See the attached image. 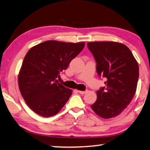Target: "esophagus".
Wrapping results in <instances>:
<instances>
[{
  "instance_id": "obj_1",
  "label": "esophagus",
  "mask_w": 150,
  "mask_h": 150,
  "mask_svg": "<svg viewBox=\"0 0 150 150\" xmlns=\"http://www.w3.org/2000/svg\"><path fill=\"white\" fill-rule=\"evenodd\" d=\"M87 91H78V92L81 93V94H85V93H87Z\"/></svg>"
}]
</instances>
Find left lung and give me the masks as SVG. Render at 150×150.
Wrapping results in <instances>:
<instances>
[{
    "mask_svg": "<svg viewBox=\"0 0 150 150\" xmlns=\"http://www.w3.org/2000/svg\"><path fill=\"white\" fill-rule=\"evenodd\" d=\"M88 47L96 62L100 77L106 78V86L97 91L92 110L103 118L120 113L135 95L139 78V66L129 48L115 42H88Z\"/></svg>",
    "mask_w": 150,
    "mask_h": 150,
    "instance_id": "1",
    "label": "left lung"
}]
</instances>
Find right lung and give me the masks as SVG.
Returning a JSON list of instances; mask_svg holds the SVG:
<instances>
[{
    "mask_svg": "<svg viewBox=\"0 0 150 150\" xmlns=\"http://www.w3.org/2000/svg\"><path fill=\"white\" fill-rule=\"evenodd\" d=\"M84 42L48 40L32 47L24 58L18 75L20 92L37 115H55L72 94V90L57 82L60 73L84 48Z\"/></svg>",
    "mask_w": 150,
    "mask_h": 150,
    "instance_id": "add662e5",
    "label": "right lung"
}]
</instances>
